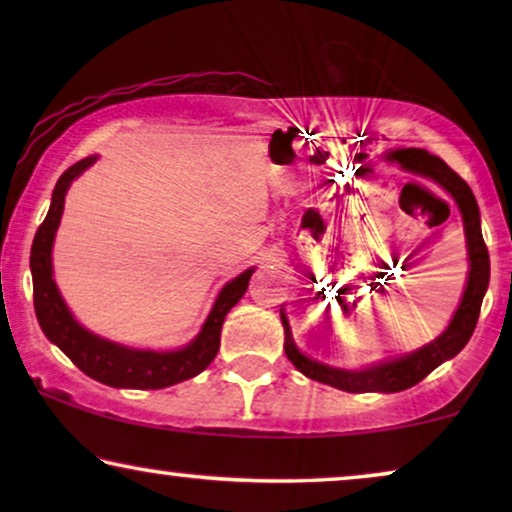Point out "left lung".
Masks as SVG:
<instances>
[{"mask_svg":"<svg viewBox=\"0 0 512 512\" xmlns=\"http://www.w3.org/2000/svg\"><path fill=\"white\" fill-rule=\"evenodd\" d=\"M389 158L398 160L405 170L433 179L452 195L454 202L459 205L461 219H464L471 272H468V284L464 298H461L459 310L454 314L452 324L447 326V331L440 335V338L433 340L431 345L417 349V352L403 356V359L382 363V366L368 370H359V373H356V370L324 366V363H317L300 354L298 347L293 345L289 321H286L282 312V324L286 335L284 352L289 356L293 366H296L303 375L310 377V380L331 384V387L349 391V394H366V391H384V394H391V391L410 389L415 387L417 382H422L431 370H436L440 363L457 356L461 349L466 347V342L471 340L475 324H478L480 317L482 298H485V291L489 286V254L487 244L482 240L480 209L466 181L461 179L445 160L431 156V153L424 149H401L391 153Z\"/></svg>","mask_w":512,"mask_h":512,"instance_id":"left-lung-1","label":"left lung"}]
</instances>
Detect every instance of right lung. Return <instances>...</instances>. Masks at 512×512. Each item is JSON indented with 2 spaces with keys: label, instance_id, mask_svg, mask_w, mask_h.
<instances>
[{
  "label": "right lung",
  "instance_id": "1",
  "mask_svg": "<svg viewBox=\"0 0 512 512\" xmlns=\"http://www.w3.org/2000/svg\"><path fill=\"white\" fill-rule=\"evenodd\" d=\"M95 160V156L83 158L65 170L58 184H55L51 209H48L44 223H41L37 235H34L30 268L34 284V312H37L41 331L72 359L76 368L97 382L109 384V387L163 389L170 387V384L184 382L188 377L202 373L214 361L221 345L223 319H226L230 307L237 305V300L244 296L254 270L242 272L240 277H235L233 282L223 286L200 335L191 345L179 349V352H137V349L114 345V342L88 333L86 328L76 324L67 305L62 303L58 286L53 282L51 249L62 216V207H65L67 188Z\"/></svg>",
  "mask_w": 512,
  "mask_h": 512
}]
</instances>
